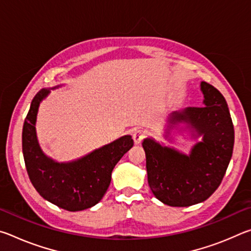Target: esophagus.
<instances>
[{
    "label": "esophagus",
    "mask_w": 251,
    "mask_h": 251,
    "mask_svg": "<svg viewBox=\"0 0 251 251\" xmlns=\"http://www.w3.org/2000/svg\"><path fill=\"white\" fill-rule=\"evenodd\" d=\"M143 138H144V133L142 130H136L133 134V139H134L135 145H139V144L142 143Z\"/></svg>",
    "instance_id": "esophagus-1"
}]
</instances>
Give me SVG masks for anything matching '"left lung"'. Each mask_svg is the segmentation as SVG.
I'll list each match as a JSON object with an SVG mask.
<instances>
[{"instance_id": "1", "label": "left lung", "mask_w": 251, "mask_h": 251, "mask_svg": "<svg viewBox=\"0 0 251 251\" xmlns=\"http://www.w3.org/2000/svg\"><path fill=\"white\" fill-rule=\"evenodd\" d=\"M202 107H187L167 118L165 138L173 142L172 130L189 131L194 141L189 154L166 146L154 138H144L148 185L165 205L188 207L205 201L215 190L231 159L235 131L226 100L217 88L201 83ZM185 127L179 128V124Z\"/></svg>"}]
</instances>
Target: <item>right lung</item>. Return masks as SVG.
Returning a JSON list of instances; mask_svg holds the SVG:
<instances>
[{"mask_svg": "<svg viewBox=\"0 0 251 251\" xmlns=\"http://www.w3.org/2000/svg\"><path fill=\"white\" fill-rule=\"evenodd\" d=\"M53 88H42L25 118L22 148L25 166L34 188L42 197L70 211L85 210L99 203L107 192L115 165L134 145L130 135L94 150L80 158L59 161L42 151L36 135V118L42 101Z\"/></svg>", "mask_w": 251, "mask_h": 251, "instance_id": "right-lung-1", "label": "right lung"}]
</instances>
